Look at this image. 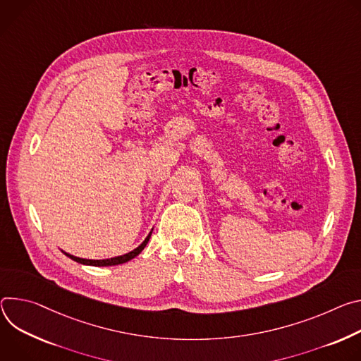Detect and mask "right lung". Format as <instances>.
<instances>
[{"label":"right lung","mask_w":361,"mask_h":361,"mask_svg":"<svg viewBox=\"0 0 361 361\" xmlns=\"http://www.w3.org/2000/svg\"><path fill=\"white\" fill-rule=\"evenodd\" d=\"M152 231H153V229H152ZM152 231L149 232V235L145 238V241H143L137 248H135L133 251H130V252H128V254H125V255H118V257H114V258H107V259H86V258H78V257L70 255V254H67V252H64V251H63V254H64V255H67L68 258H71L73 261H75V262H78V264H83V265H93V267H110V265L125 264V262H128V261L133 259L135 257H137V255L145 250V247L147 245L149 239H150Z\"/></svg>","instance_id":"1"}]
</instances>
